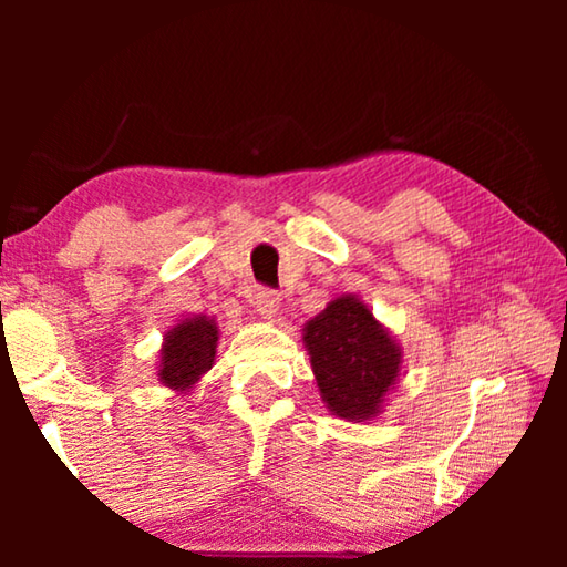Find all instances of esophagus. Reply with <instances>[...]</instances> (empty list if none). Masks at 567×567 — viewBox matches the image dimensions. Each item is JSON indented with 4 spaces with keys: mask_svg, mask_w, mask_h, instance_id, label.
<instances>
[{
    "mask_svg": "<svg viewBox=\"0 0 567 567\" xmlns=\"http://www.w3.org/2000/svg\"><path fill=\"white\" fill-rule=\"evenodd\" d=\"M255 307L265 320H272L277 318V312H280V295L262 287V290L255 292Z\"/></svg>",
    "mask_w": 567,
    "mask_h": 567,
    "instance_id": "1",
    "label": "esophagus"
}]
</instances>
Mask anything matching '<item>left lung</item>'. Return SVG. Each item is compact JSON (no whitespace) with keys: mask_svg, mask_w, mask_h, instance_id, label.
Listing matches in <instances>:
<instances>
[{"mask_svg":"<svg viewBox=\"0 0 567 567\" xmlns=\"http://www.w3.org/2000/svg\"><path fill=\"white\" fill-rule=\"evenodd\" d=\"M322 402L350 422L375 420L402 370V348L358 295H340L302 328Z\"/></svg>","mask_w":567,"mask_h":567,"instance_id":"left-lung-1","label":"left lung"}]
</instances>
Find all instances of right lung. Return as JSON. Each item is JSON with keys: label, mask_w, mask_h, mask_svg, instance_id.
<instances>
[{"label": "right lung", "mask_w": 567, "mask_h": 567, "mask_svg": "<svg viewBox=\"0 0 567 567\" xmlns=\"http://www.w3.org/2000/svg\"><path fill=\"white\" fill-rule=\"evenodd\" d=\"M217 340L219 328L209 315H192L172 324L159 350L157 380L177 395H187L215 364Z\"/></svg>", "instance_id": "obj_1"}]
</instances>
